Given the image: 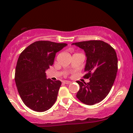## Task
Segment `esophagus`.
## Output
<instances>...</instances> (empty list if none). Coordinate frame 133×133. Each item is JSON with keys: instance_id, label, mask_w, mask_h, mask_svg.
I'll list each match as a JSON object with an SVG mask.
<instances>
[{"instance_id": "obj_1", "label": "esophagus", "mask_w": 133, "mask_h": 133, "mask_svg": "<svg viewBox=\"0 0 133 133\" xmlns=\"http://www.w3.org/2000/svg\"><path fill=\"white\" fill-rule=\"evenodd\" d=\"M63 83L66 84H69L71 83V81H64Z\"/></svg>"}]
</instances>
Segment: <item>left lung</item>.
Listing matches in <instances>:
<instances>
[{"label":"left lung","instance_id":"left-lung-1","mask_svg":"<svg viewBox=\"0 0 133 133\" xmlns=\"http://www.w3.org/2000/svg\"><path fill=\"white\" fill-rule=\"evenodd\" d=\"M80 47L87 57L84 78L88 83L77 81L80 89L77 99L87 105H94L103 101L110 92L117 72V58L115 50L102 41H88L72 43Z\"/></svg>","mask_w":133,"mask_h":133}]
</instances>
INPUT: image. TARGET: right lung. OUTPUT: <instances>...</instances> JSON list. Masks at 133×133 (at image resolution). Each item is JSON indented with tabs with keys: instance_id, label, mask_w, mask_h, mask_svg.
<instances>
[{
	"instance_id": "obj_1",
	"label": "right lung",
	"mask_w": 133,
	"mask_h": 133,
	"mask_svg": "<svg viewBox=\"0 0 133 133\" xmlns=\"http://www.w3.org/2000/svg\"><path fill=\"white\" fill-rule=\"evenodd\" d=\"M67 45L48 41H36L20 54L15 81L23 103L32 110H48L57 99L61 82L47 79L45 71L53 64L56 53Z\"/></svg>"
}]
</instances>
